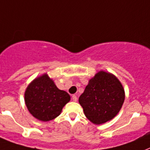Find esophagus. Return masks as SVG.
Instances as JSON below:
<instances>
[{
    "label": "esophagus",
    "instance_id": "34e87169",
    "mask_svg": "<svg viewBox=\"0 0 150 150\" xmlns=\"http://www.w3.org/2000/svg\"><path fill=\"white\" fill-rule=\"evenodd\" d=\"M72 98H73V101H74V102H76V101H77V97H76V96H75V95H74V96H72Z\"/></svg>",
    "mask_w": 150,
    "mask_h": 150
}]
</instances>
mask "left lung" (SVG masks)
I'll list each match as a JSON object with an SVG mask.
<instances>
[{
	"instance_id": "8db88e82",
	"label": "left lung",
	"mask_w": 150,
	"mask_h": 150,
	"mask_svg": "<svg viewBox=\"0 0 150 150\" xmlns=\"http://www.w3.org/2000/svg\"><path fill=\"white\" fill-rule=\"evenodd\" d=\"M125 98V89L119 79L111 73L100 70L89 80L79 103L85 117L98 125L117 116Z\"/></svg>"
}]
</instances>
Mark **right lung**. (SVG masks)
Masks as SVG:
<instances>
[{"instance_id": "obj_1", "label": "right lung", "mask_w": 150, "mask_h": 150, "mask_svg": "<svg viewBox=\"0 0 150 150\" xmlns=\"http://www.w3.org/2000/svg\"><path fill=\"white\" fill-rule=\"evenodd\" d=\"M27 110L33 117L43 122L54 120L70 101L67 91L57 88L47 74L36 77L29 83L24 94Z\"/></svg>"}]
</instances>
